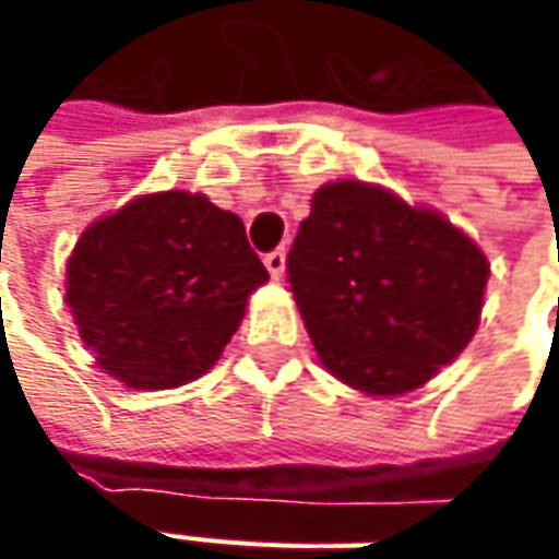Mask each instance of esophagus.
<instances>
[{"instance_id":"1","label":"esophagus","mask_w":559,"mask_h":559,"mask_svg":"<svg viewBox=\"0 0 559 559\" xmlns=\"http://www.w3.org/2000/svg\"><path fill=\"white\" fill-rule=\"evenodd\" d=\"M264 267L270 270V276H273V280H283V273H286V251H283V248H276V251L264 254Z\"/></svg>"}]
</instances>
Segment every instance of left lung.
Returning a JSON list of instances; mask_svg holds the SVG:
<instances>
[{
	"label": "left lung",
	"instance_id": "left-lung-1",
	"mask_svg": "<svg viewBox=\"0 0 559 559\" xmlns=\"http://www.w3.org/2000/svg\"><path fill=\"white\" fill-rule=\"evenodd\" d=\"M491 264L429 204L323 183L289 251L292 298L320 364L370 397L407 395L479 330Z\"/></svg>",
	"mask_w": 559,
	"mask_h": 559
}]
</instances>
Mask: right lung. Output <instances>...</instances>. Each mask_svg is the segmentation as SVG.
Masks as SVG:
<instances>
[{
    "label": "right lung",
    "instance_id": "1",
    "mask_svg": "<svg viewBox=\"0 0 559 559\" xmlns=\"http://www.w3.org/2000/svg\"><path fill=\"white\" fill-rule=\"evenodd\" d=\"M270 273L242 221L202 192H148L96 217L68 258L64 305L98 370L162 392L204 376Z\"/></svg>",
    "mask_w": 559,
    "mask_h": 559
}]
</instances>
